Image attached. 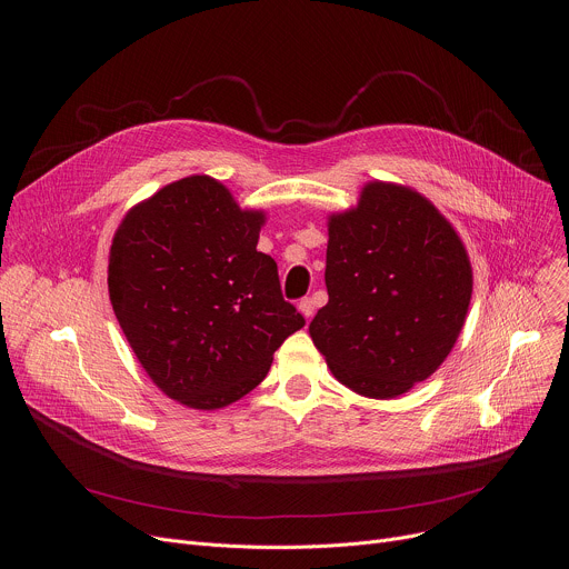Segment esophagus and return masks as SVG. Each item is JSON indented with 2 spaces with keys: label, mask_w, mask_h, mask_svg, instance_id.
Returning <instances> with one entry per match:
<instances>
[{
  "label": "esophagus",
  "mask_w": 569,
  "mask_h": 569,
  "mask_svg": "<svg viewBox=\"0 0 569 569\" xmlns=\"http://www.w3.org/2000/svg\"><path fill=\"white\" fill-rule=\"evenodd\" d=\"M297 308H299V312L310 321V317H312V312H315V303H312V299H310V297H303V299L297 303Z\"/></svg>",
  "instance_id": "1"
}]
</instances>
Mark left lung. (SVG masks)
Masks as SVG:
<instances>
[{
	"mask_svg": "<svg viewBox=\"0 0 569 569\" xmlns=\"http://www.w3.org/2000/svg\"><path fill=\"white\" fill-rule=\"evenodd\" d=\"M323 279L329 303L310 338L342 385L371 398L405 393L439 369L472 295L450 222L417 191L385 182L331 218Z\"/></svg>",
	"mask_w": 569,
	"mask_h": 569,
	"instance_id": "1",
	"label": "left lung"
}]
</instances>
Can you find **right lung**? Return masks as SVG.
<instances>
[{"label":"right lung","mask_w":569,"mask_h":569,"mask_svg":"<svg viewBox=\"0 0 569 569\" xmlns=\"http://www.w3.org/2000/svg\"><path fill=\"white\" fill-rule=\"evenodd\" d=\"M263 213L240 211L207 176L137 204L114 233L108 288L152 382L196 410L252 391L306 319L283 299L277 263L257 250Z\"/></svg>","instance_id":"1"}]
</instances>
